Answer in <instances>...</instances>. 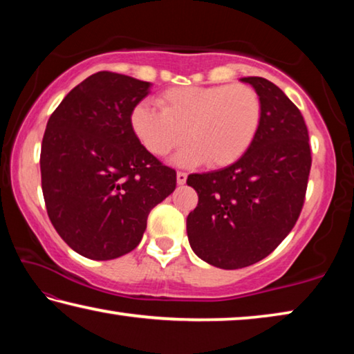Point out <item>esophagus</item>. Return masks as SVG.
<instances>
[{"mask_svg":"<svg viewBox=\"0 0 354 354\" xmlns=\"http://www.w3.org/2000/svg\"><path fill=\"white\" fill-rule=\"evenodd\" d=\"M176 181H178L179 185L185 184V181H187V173H185V171H178L176 173Z\"/></svg>","mask_w":354,"mask_h":354,"instance_id":"esophagus-1","label":"esophagus"}]
</instances>
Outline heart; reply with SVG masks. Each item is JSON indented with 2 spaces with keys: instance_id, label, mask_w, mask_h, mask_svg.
<instances>
[{
  "instance_id": "1",
  "label": "heart",
  "mask_w": 354,
  "mask_h": 354,
  "mask_svg": "<svg viewBox=\"0 0 354 354\" xmlns=\"http://www.w3.org/2000/svg\"><path fill=\"white\" fill-rule=\"evenodd\" d=\"M156 111L140 103L131 127L148 153L162 158L194 143L175 158L179 165H230L247 151L261 124L262 103L247 84L173 87L158 97Z\"/></svg>"
}]
</instances>
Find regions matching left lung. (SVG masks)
I'll list each match as a JSON object with an SVG mask.
<instances>
[{
    "instance_id": "8db88e82",
    "label": "left lung",
    "mask_w": 354,
    "mask_h": 354,
    "mask_svg": "<svg viewBox=\"0 0 354 354\" xmlns=\"http://www.w3.org/2000/svg\"><path fill=\"white\" fill-rule=\"evenodd\" d=\"M262 103L254 140L234 164L194 173L198 206L187 217L189 243L214 267L236 270L262 261L295 226L313 164L298 107L266 77H242Z\"/></svg>"
}]
</instances>
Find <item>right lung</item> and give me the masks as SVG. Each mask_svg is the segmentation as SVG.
<instances>
[{"instance_id": "obj_1", "label": "right lung", "mask_w": 354, "mask_h": 354, "mask_svg": "<svg viewBox=\"0 0 354 354\" xmlns=\"http://www.w3.org/2000/svg\"><path fill=\"white\" fill-rule=\"evenodd\" d=\"M151 84L98 71L70 91L46 123L40 173L48 217L76 253L109 261L133 251L176 171L148 153L131 113Z\"/></svg>"}]
</instances>
